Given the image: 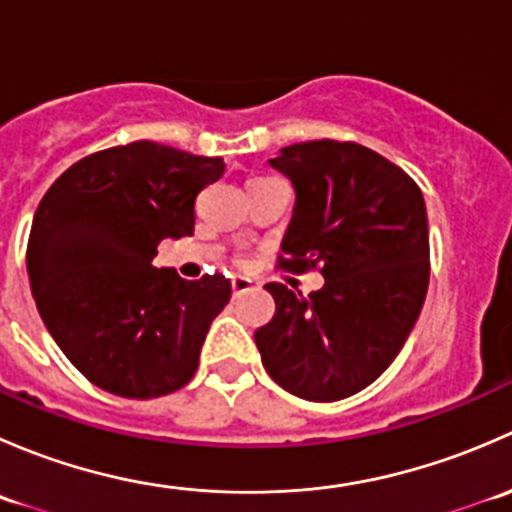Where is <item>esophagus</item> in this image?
I'll return each mask as SVG.
<instances>
[{"instance_id": "34e87169", "label": "esophagus", "mask_w": 512, "mask_h": 512, "mask_svg": "<svg viewBox=\"0 0 512 512\" xmlns=\"http://www.w3.org/2000/svg\"><path fill=\"white\" fill-rule=\"evenodd\" d=\"M247 292H252V282L245 280V277H235L232 280V297H242Z\"/></svg>"}]
</instances>
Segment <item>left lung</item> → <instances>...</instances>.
<instances>
[{
  "instance_id": "left-lung-1",
  "label": "left lung",
  "mask_w": 512,
  "mask_h": 512,
  "mask_svg": "<svg viewBox=\"0 0 512 512\" xmlns=\"http://www.w3.org/2000/svg\"><path fill=\"white\" fill-rule=\"evenodd\" d=\"M294 185L280 267H317L304 297L270 282L275 317L255 332L267 374L307 401L366 389L396 359L428 289V218L421 188L391 160L352 141H307L270 160Z\"/></svg>"
}]
</instances>
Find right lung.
<instances>
[{
  "instance_id": "add662e5",
  "label": "right lung",
  "mask_w": 512,
  "mask_h": 512,
  "mask_svg": "<svg viewBox=\"0 0 512 512\" xmlns=\"http://www.w3.org/2000/svg\"><path fill=\"white\" fill-rule=\"evenodd\" d=\"M223 170V158L136 141L81 158L41 198L27 245L36 309L98 389L158 399L193 379L230 280H183L153 257L193 235L195 198Z\"/></svg>"
}]
</instances>
